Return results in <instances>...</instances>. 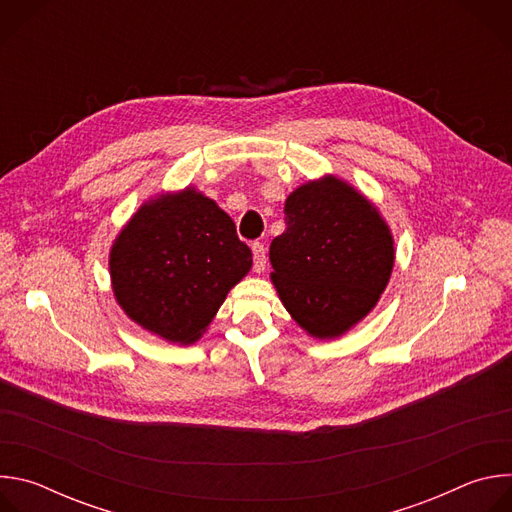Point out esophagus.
<instances>
[{
  "label": "esophagus",
  "mask_w": 512,
  "mask_h": 512,
  "mask_svg": "<svg viewBox=\"0 0 512 512\" xmlns=\"http://www.w3.org/2000/svg\"><path fill=\"white\" fill-rule=\"evenodd\" d=\"M251 251H253V269L257 273H261L265 269V263H267V253H265V247L261 243H253L251 245Z\"/></svg>",
  "instance_id": "34e87169"
}]
</instances>
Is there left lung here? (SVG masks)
<instances>
[{"mask_svg": "<svg viewBox=\"0 0 512 512\" xmlns=\"http://www.w3.org/2000/svg\"><path fill=\"white\" fill-rule=\"evenodd\" d=\"M285 231L271 241V281L310 336L346 334L377 306L395 241L379 208L346 180L324 176L285 198Z\"/></svg>", "mask_w": 512, "mask_h": 512, "instance_id": "1", "label": "left lung"}]
</instances>
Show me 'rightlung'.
I'll list each match as a JSON object with an SVG mask.
<instances>
[{
    "label": "right lung",
    "instance_id": "1",
    "mask_svg": "<svg viewBox=\"0 0 512 512\" xmlns=\"http://www.w3.org/2000/svg\"><path fill=\"white\" fill-rule=\"evenodd\" d=\"M251 265L233 218L192 186L143 202L109 251L121 310L172 344L200 340Z\"/></svg>",
    "mask_w": 512,
    "mask_h": 512
}]
</instances>
